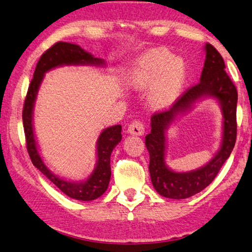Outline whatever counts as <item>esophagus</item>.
<instances>
[{
  "instance_id": "34e87169",
  "label": "esophagus",
  "mask_w": 252,
  "mask_h": 252,
  "mask_svg": "<svg viewBox=\"0 0 252 252\" xmlns=\"http://www.w3.org/2000/svg\"><path fill=\"white\" fill-rule=\"evenodd\" d=\"M129 134L131 135H136V136H142L144 133H145V127H144V124L141 121H134L130 123V125L128 126V129H127Z\"/></svg>"
}]
</instances>
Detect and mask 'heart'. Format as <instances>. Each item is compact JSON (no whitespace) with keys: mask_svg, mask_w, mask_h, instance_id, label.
I'll return each instance as SVG.
<instances>
[{"mask_svg":"<svg viewBox=\"0 0 252 252\" xmlns=\"http://www.w3.org/2000/svg\"><path fill=\"white\" fill-rule=\"evenodd\" d=\"M188 67L180 57L164 48L152 49L138 58L130 69L128 81L136 89L153 86L151 100L156 107L172 105L185 85Z\"/></svg>","mask_w":252,"mask_h":252,"instance_id":"heart-1","label":"heart"}]
</instances>
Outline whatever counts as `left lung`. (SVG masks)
Instances as JSON below:
<instances>
[{"label": "left lung", "mask_w": 252, "mask_h": 252, "mask_svg": "<svg viewBox=\"0 0 252 252\" xmlns=\"http://www.w3.org/2000/svg\"><path fill=\"white\" fill-rule=\"evenodd\" d=\"M223 58L212 44H205V61L200 82L185 90L170 108L158 111L151 118V133L145 144L150 153L152 183L160 195L182 200L204 189L216 179L222 165L232 152L237 139V88L225 72ZM204 95L217 97L224 114V138L220 151L205 167L199 170L176 173L164 165V130L179 113Z\"/></svg>", "instance_id": "obj_1"}]
</instances>
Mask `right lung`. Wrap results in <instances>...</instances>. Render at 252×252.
<instances>
[{"label":"right lung","mask_w":252,"mask_h":252,"mask_svg":"<svg viewBox=\"0 0 252 252\" xmlns=\"http://www.w3.org/2000/svg\"><path fill=\"white\" fill-rule=\"evenodd\" d=\"M63 64H105V61L94 58L79 45L68 42H57L49 48L36 63L31 84L29 86L26 100H24L22 119L24 135H26L27 150L31 162L43 175L60 189L64 194L80 201H92L104 194L108 188L111 168L110 155L115 146L122 141V126L115 125L101 131L97 141V166L87 180L84 182H70L58 177L48 170L36 147L32 127V113L43 75L49 70Z\"/></svg>","instance_id":"obj_1"}]
</instances>
